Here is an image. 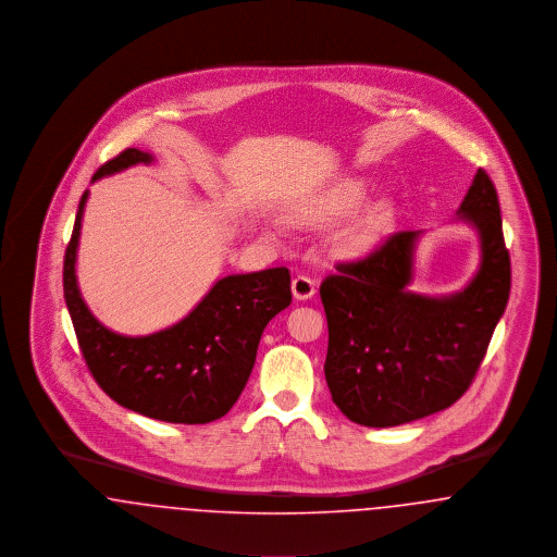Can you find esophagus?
Instances as JSON below:
<instances>
[{"mask_svg": "<svg viewBox=\"0 0 557 557\" xmlns=\"http://www.w3.org/2000/svg\"><path fill=\"white\" fill-rule=\"evenodd\" d=\"M318 290V284L315 280L307 277V275H296L292 280V294L296 300H309L313 294Z\"/></svg>", "mask_w": 557, "mask_h": 557, "instance_id": "obj_1", "label": "esophagus"}]
</instances>
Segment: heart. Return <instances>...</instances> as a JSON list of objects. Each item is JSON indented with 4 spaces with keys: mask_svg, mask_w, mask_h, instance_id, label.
Segmentation results:
<instances>
[{
    "mask_svg": "<svg viewBox=\"0 0 557 557\" xmlns=\"http://www.w3.org/2000/svg\"><path fill=\"white\" fill-rule=\"evenodd\" d=\"M368 198V182L361 177H346L327 187L318 198L296 209L298 223L307 227H330L357 211ZM393 219L388 202L380 200L350 221L338 236V252L345 257H361L382 238Z\"/></svg>",
    "mask_w": 557,
    "mask_h": 557,
    "instance_id": "b5f03b06",
    "label": "heart"
}]
</instances>
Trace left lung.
Masks as SVG:
<instances>
[{"label": "left lung", "instance_id": "left-lung-1", "mask_svg": "<svg viewBox=\"0 0 557 557\" xmlns=\"http://www.w3.org/2000/svg\"><path fill=\"white\" fill-rule=\"evenodd\" d=\"M457 221L480 239V267L463 290H409L422 232H398L368 259L338 263V273L323 280L330 334L323 371L350 422L407 424L447 409L470 388L511 288L499 198L482 169Z\"/></svg>", "mask_w": 557, "mask_h": 557}]
</instances>
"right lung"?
I'll return each instance as SVG.
<instances>
[{
	"label": "right lung",
	"instance_id": "right-lung-1",
	"mask_svg": "<svg viewBox=\"0 0 557 557\" xmlns=\"http://www.w3.org/2000/svg\"><path fill=\"white\" fill-rule=\"evenodd\" d=\"M154 157L127 148L102 164L91 184ZM89 191L81 196L64 255V300L85 363L108 397L139 416L169 424H209L238 400L267 323L292 302L286 267L227 275L214 282L186 318L148 336L108 330L87 309L77 284L81 221Z\"/></svg>",
	"mask_w": 557,
	"mask_h": 557
}]
</instances>
